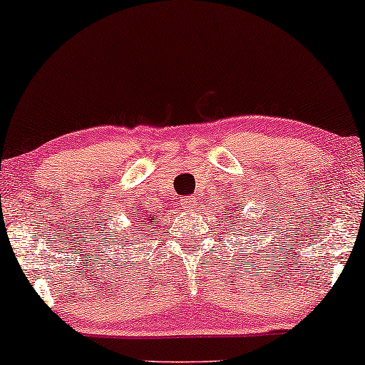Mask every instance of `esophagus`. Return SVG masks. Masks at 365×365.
<instances>
[{
  "label": "esophagus",
  "instance_id": "obj_1",
  "mask_svg": "<svg viewBox=\"0 0 365 365\" xmlns=\"http://www.w3.org/2000/svg\"><path fill=\"white\" fill-rule=\"evenodd\" d=\"M196 202H197L196 197L187 196L181 201V206H182V209H194V207H196Z\"/></svg>",
  "mask_w": 365,
  "mask_h": 365
}]
</instances>
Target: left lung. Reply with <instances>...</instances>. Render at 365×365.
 <instances>
[{"mask_svg":"<svg viewBox=\"0 0 365 365\" xmlns=\"http://www.w3.org/2000/svg\"><path fill=\"white\" fill-rule=\"evenodd\" d=\"M231 214H232V212H231Z\"/></svg>","mask_w":365,"mask_h":365,"instance_id":"8db88e82","label":"left lung"}]
</instances>
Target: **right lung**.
Masks as SVG:
<instances>
[{
  "instance_id": "add662e5",
  "label": "right lung",
  "mask_w": 365,
  "mask_h": 365,
  "mask_svg": "<svg viewBox=\"0 0 365 365\" xmlns=\"http://www.w3.org/2000/svg\"><path fill=\"white\" fill-rule=\"evenodd\" d=\"M144 219V217H143ZM154 221H156V219H151V222H154ZM139 222H141V219H139Z\"/></svg>"
}]
</instances>
